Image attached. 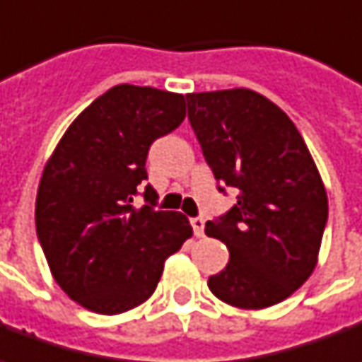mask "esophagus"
I'll return each instance as SVG.
<instances>
[{
	"mask_svg": "<svg viewBox=\"0 0 362 362\" xmlns=\"http://www.w3.org/2000/svg\"><path fill=\"white\" fill-rule=\"evenodd\" d=\"M190 223L192 228H194V233H196L198 238H202V235H204V228H206V220H204L202 216H198V218H192Z\"/></svg>",
	"mask_w": 362,
	"mask_h": 362,
	"instance_id": "obj_1",
	"label": "esophagus"
}]
</instances>
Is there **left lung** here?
Here are the masks:
<instances>
[{"label": "left lung", "mask_w": 362, "mask_h": 362, "mask_svg": "<svg viewBox=\"0 0 362 362\" xmlns=\"http://www.w3.org/2000/svg\"><path fill=\"white\" fill-rule=\"evenodd\" d=\"M188 120L218 190L238 202L206 223V235L230 250L208 279L223 303L264 309L313 274L329 206L303 136L277 105L250 88L192 93Z\"/></svg>", "instance_id": "8db88e82"}]
</instances>
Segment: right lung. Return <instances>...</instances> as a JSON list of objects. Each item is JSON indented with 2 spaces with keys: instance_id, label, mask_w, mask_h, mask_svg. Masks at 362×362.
<instances>
[{
  "instance_id": "right-lung-1",
  "label": "right lung",
  "mask_w": 362,
  "mask_h": 362,
  "mask_svg": "<svg viewBox=\"0 0 362 362\" xmlns=\"http://www.w3.org/2000/svg\"><path fill=\"white\" fill-rule=\"evenodd\" d=\"M186 117L182 95L117 85L73 120L47 162L37 238L61 289L88 311L124 313L154 293L164 259L192 235L184 214L162 212L146 184L152 142Z\"/></svg>"
}]
</instances>
